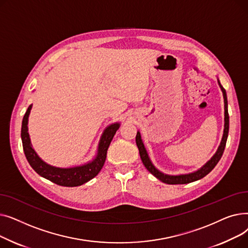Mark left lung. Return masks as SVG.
Listing matches in <instances>:
<instances>
[{
  "mask_svg": "<svg viewBox=\"0 0 248 248\" xmlns=\"http://www.w3.org/2000/svg\"><path fill=\"white\" fill-rule=\"evenodd\" d=\"M221 89H222L223 93V97H224V109H225V124H224V134H223V138L222 140H221V144L216 152V154L213 155V158L206 163L200 170H198L197 172H194L191 174H187V175H180V176H169V175H165L163 173H161L160 171H158L155 169L153 164L151 163L147 151L144 147V144H142L141 139H140V135L138 132L137 137H136V142L137 146L139 148L140 151V159L142 161V164L145 165V167L147 168V170L152 173L155 178H158L159 180H161L162 182L166 184H171V185H176V184H187V183H191V182L197 181L199 179H202L203 177H205L207 174H209L214 167L217 165V163L219 162V160L221 159L225 149V145H226V140H227V137H228V131H229V115H228V109H227V96H226V91L225 89L221 86V84L219 83Z\"/></svg>",
  "mask_w": 248,
  "mask_h": 248,
  "instance_id": "left-lung-1",
  "label": "left lung"
}]
</instances>
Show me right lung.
Segmentation results:
<instances>
[{"mask_svg": "<svg viewBox=\"0 0 248 248\" xmlns=\"http://www.w3.org/2000/svg\"><path fill=\"white\" fill-rule=\"evenodd\" d=\"M32 108V104H30L27 111L24 114L22 122V129H21V138L23 150L26 155V159L29 162L33 170L42 176L43 178L53 182V183L64 186V187H76L80 186L89 180L94 178L102 169L104 162L107 159L108 149L112 140L113 136L120 127V124H113L109 125L106 131H104L102 138L99 142L98 153L96 158L84 166L69 168V169H60L52 167L46 163H44L40 158L38 157L35 151L31 146V141L28 134V116L30 110Z\"/></svg>", "mask_w": 248, "mask_h": 248, "instance_id": "right-lung-1", "label": "right lung"}]
</instances>
